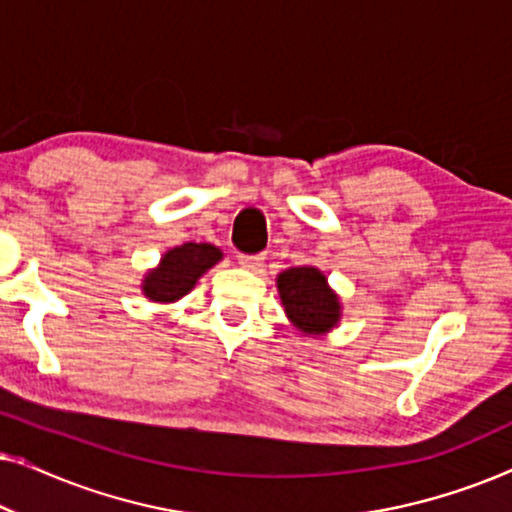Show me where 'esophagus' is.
I'll return each mask as SVG.
<instances>
[{
    "instance_id": "34e87169",
    "label": "esophagus",
    "mask_w": 512,
    "mask_h": 512,
    "mask_svg": "<svg viewBox=\"0 0 512 512\" xmlns=\"http://www.w3.org/2000/svg\"><path fill=\"white\" fill-rule=\"evenodd\" d=\"M265 256L263 254H240V263L249 270H258L263 265Z\"/></svg>"
}]
</instances>
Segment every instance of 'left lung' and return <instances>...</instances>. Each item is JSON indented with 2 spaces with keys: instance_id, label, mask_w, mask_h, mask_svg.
Segmentation results:
<instances>
[{
  "instance_id": "8db88e82",
  "label": "left lung",
  "mask_w": 512,
  "mask_h": 512,
  "mask_svg": "<svg viewBox=\"0 0 512 512\" xmlns=\"http://www.w3.org/2000/svg\"><path fill=\"white\" fill-rule=\"evenodd\" d=\"M279 296L289 319L303 333H326L340 319L338 296L326 286L317 268H291L277 279Z\"/></svg>"
}]
</instances>
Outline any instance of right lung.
Listing matches in <instances>:
<instances>
[{"label":"right lung","mask_w":512,"mask_h":512,"mask_svg":"<svg viewBox=\"0 0 512 512\" xmlns=\"http://www.w3.org/2000/svg\"><path fill=\"white\" fill-rule=\"evenodd\" d=\"M216 261H221V251L212 244L188 242L184 247H174L163 256L160 268L144 279V293L153 303H172L186 296L202 272L212 268Z\"/></svg>","instance_id":"add662e5"}]
</instances>
